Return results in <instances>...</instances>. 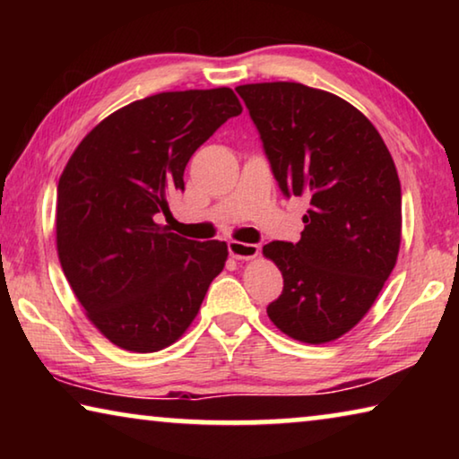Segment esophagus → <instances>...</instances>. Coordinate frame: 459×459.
I'll use <instances>...</instances> for the list:
<instances>
[{
	"label": "esophagus",
	"mask_w": 459,
	"mask_h": 459,
	"mask_svg": "<svg viewBox=\"0 0 459 459\" xmlns=\"http://www.w3.org/2000/svg\"><path fill=\"white\" fill-rule=\"evenodd\" d=\"M229 253L235 259H255L259 255V245L240 243V240H230Z\"/></svg>",
	"instance_id": "esophagus-1"
}]
</instances>
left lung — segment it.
<instances>
[{"label": "left lung", "mask_w": 459, "mask_h": 459, "mask_svg": "<svg viewBox=\"0 0 459 459\" xmlns=\"http://www.w3.org/2000/svg\"><path fill=\"white\" fill-rule=\"evenodd\" d=\"M237 92L279 188L309 200L298 243L263 247L283 275L267 316L293 340L325 344L367 316L397 263V168L375 126L332 92L301 82L240 84Z\"/></svg>", "instance_id": "1"}]
</instances>
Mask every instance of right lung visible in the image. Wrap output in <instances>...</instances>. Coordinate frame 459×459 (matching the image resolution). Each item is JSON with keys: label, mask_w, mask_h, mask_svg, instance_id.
I'll use <instances>...</instances> for the list:
<instances>
[{"label": "right lung", "mask_w": 459, "mask_h": 459, "mask_svg": "<svg viewBox=\"0 0 459 459\" xmlns=\"http://www.w3.org/2000/svg\"><path fill=\"white\" fill-rule=\"evenodd\" d=\"M243 111L227 87L134 100L82 139L58 180L62 271L95 328L131 352H158L188 330L229 257L221 240L155 222L184 190L192 153Z\"/></svg>", "instance_id": "right-lung-1"}]
</instances>
